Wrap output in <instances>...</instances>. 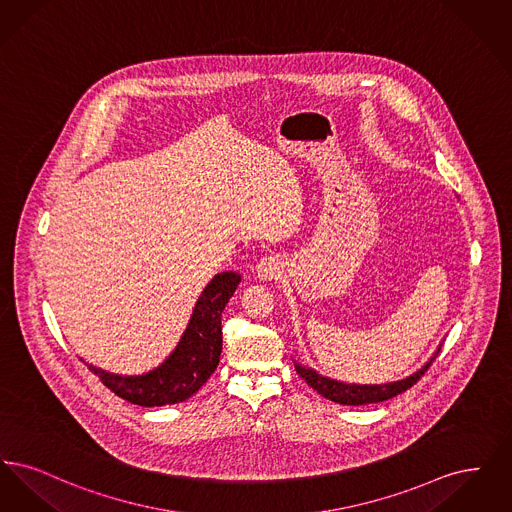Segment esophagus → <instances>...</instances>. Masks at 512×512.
I'll use <instances>...</instances> for the list:
<instances>
[{
	"label": "esophagus",
	"instance_id": "1",
	"mask_svg": "<svg viewBox=\"0 0 512 512\" xmlns=\"http://www.w3.org/2000/svg\"><path fill=\"white\" fill-rule=\"evenodd\" d=\"M284 272V261L280 255H265L257 265V276L261 280H276Z\"/></svg>",
	"mask_w": 512,
	"mask_h": 512
}]
</instances>
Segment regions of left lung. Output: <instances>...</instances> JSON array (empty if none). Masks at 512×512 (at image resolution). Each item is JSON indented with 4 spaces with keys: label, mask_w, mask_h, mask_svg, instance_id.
I'll return each instance as SVG.
<instances>
[{
    "label": "left lung",
    "mask_w": 512,
    "mask_h": 512,
    "mask_svg": "<svg viewBox=\"0 0 512 512\" xmlns=\"http://www.w3.org/2000/svg\"><path fill=\"white\" fill-rule=\"evenodd\" d=\"M438 353L439 347L438 351L434 353V357L420 370H416L414 374L403 378V380L390 382V384H370V386L368 384H345V382H338V380L320 376L317 370H313L309 366L297 365V363H295V370L313 390L318 391L322 397H326L334 403H340V405H368V403L386 401V399H391V397L409 390L436 361Z\"/></svg>",
    "instance_id": "obj_1"
}]
</instances>
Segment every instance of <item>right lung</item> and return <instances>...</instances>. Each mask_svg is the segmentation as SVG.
Masks as SVG:
<instances>
[{"label":"right lung","instance_id":"add662e5","mask_svg":"<svg viewBox=\"0 0 512 512\" xmlns=\"http://www.w3.org/2000/svg\"><path fill=\"white\" fill-rule=\"evenodd\" d=\"M242 276L220 272L205 286L194 313L171 355L153 370L140 376H119L98 366L88 368L115 395L140 407H163L186 401L217 370L222 351L220 315L234 295Z\"/></svg>","mask_w":512,"mask_h":512}]
</instances>
